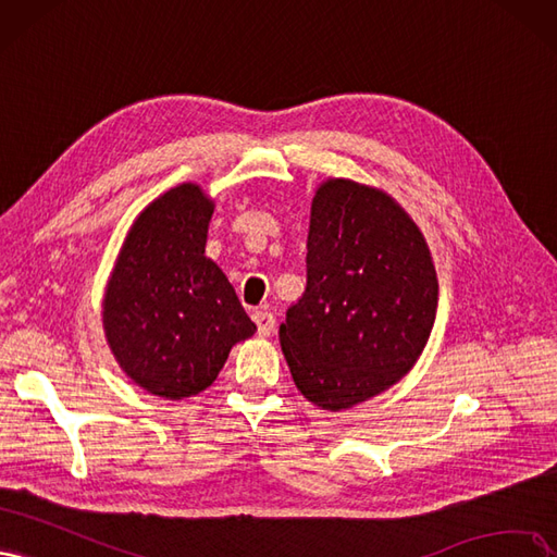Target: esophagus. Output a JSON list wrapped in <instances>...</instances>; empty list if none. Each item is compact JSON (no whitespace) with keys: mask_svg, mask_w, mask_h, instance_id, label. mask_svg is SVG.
Here are the masks:
<instances>
[{"mask_svg":"<svg viewBox=\"0 0 557 557\" xmlns=\"http://www.w3.org/2000/svg\"><path fill=\"white\" fill-rule=\"evenodd\" d=\"M252 319H255V324H257V333H259L261 337L273 333V329H275V317H273L271 312L259 310V312L252 314Z\"/></svg>","mask_w":557,"mask_h":557,"instance_id":"34e87169","label":"esophagus"}]
</instances>
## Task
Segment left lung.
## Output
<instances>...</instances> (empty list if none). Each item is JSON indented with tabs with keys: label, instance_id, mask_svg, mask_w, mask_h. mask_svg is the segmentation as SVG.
<instances>
[{
	"label": "left lung",
	"instance_id": "left-lung-1",
	"mask_svg": "<svg viewBox=\"0 0 557 557\" xmlns=\"http://www.w3.org/2000/svg\"><path fill=\"white\" fill-rule=\"evenodd\" d=\"M437 296L409 212L384 189L329 177L310 208L308 286L280 326L298 391L339 411L398 384L428 345Z\"/></svg>",
	"mask_w": 557,
	"mask_h": 557
}]
</instances>
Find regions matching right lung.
I'll return each instance as SVG.
<instances>
[{
	"mask_svg": "<svg viewBox=\"0 0 557 557\" xmlns=\"http://www.w3.org/2000/svg\"><path fill=\"white\" fill-rule=\"evenodd\" d=\"M214 201L183 183L138 212L101 300L103 335L120 370L152 396L191 398L252 337L222 268L206 257Z\"/></svg>",
	"mask_w": 557,
	"mask_h": 557,
	"instance_id": "1",
	"label": "right lung"
}]
</instances>
